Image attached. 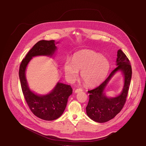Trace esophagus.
<instances>
[{"label": "esophagus", "instance_id": "1", "mask_svg": "<svg viewBox=\"0 0 146 146\" xmlns=\"http://www.w3.org/2000/svg\"><path fill=\"white\" fill-rule=\"evenodd\" d=\"M83 90V89L82 88H78V89H76L75 90V93H77L79 92H82Z\"/></svg>", "mask_w": 146, "mask_h": 146}]
</instances>
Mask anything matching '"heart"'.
I'll list each match as a JSON object with an SVG mask.
<instances>
[{
	"label": "heart",
	"mask_w": 146,
	"mask_h": 146,
	"mask_svg": "<svg viewBox=\"0 0 146 146\" xmlns=\"http://www.w3.org/2000/svg\"><path fill=\"white\" fill-rule=\"evenodd\" d=\"M110 68L107 59L100 54L89 50H81L73 57L72 62L66 61L64 65L65 74L70 80H74L81 71L84 84L94 86L101 83Z\"/></svg>",
	"instance_id": "heart-1"
}]
</instances>
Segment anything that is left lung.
Masks as SVG:
<instances>
[{"label": "left lung", "instance_id": "left-lung-1", "mask_svg": "<svg viewBox=\"0 0 146 146\" xmlns=\"http://www.w3.org/2000/svg\"><path fill=\"white\" fill-rule=\"evenodd\" d=\"M116 60L117 67L108 77L97 88L88 90L89 100L86 107L88 116L94 121L102 123L107 122L117 115L124 107L131 82L132 70L130 61L125 53L119 49ZM121 70L125 75V86L122 93L115 98H107L103 93L106 84L117 70Z\"/></svg>", "mask_w": 146, "mask_h": 146}]
</instances>
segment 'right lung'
Masks as SVG:
<instances>
[{
    "instance_id": "add662e5",
    "label": "right lung",
    "mask_w": 146,
    "mask_h": 146,
    "mask_svg": "<svg viewBox=\"0 0 146 146\" xmlns=\"http://www.w3.org/2000/svg\"><path fill=\"white\" fill-rule=\"evenodd\" d=\"M56 49L54 40H40L34 45L22 60L19 69L22 93L31 111L38 117L46 121L56 120L62 115L68 98L72 93V89L69 85L58 83L50 93L45 96H38L31 92L27 85L25 70L33 57L52 56Z\"/></svg>"
}]
</instances>
